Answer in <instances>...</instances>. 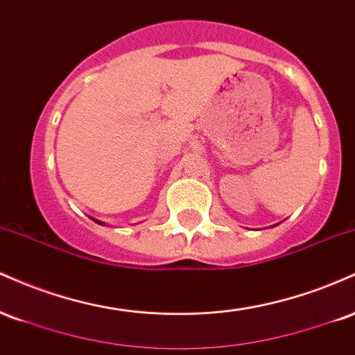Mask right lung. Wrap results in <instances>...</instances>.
Returning <instances> with one entry per match:
<instances>
[{"label": "right lung", "instance_id": "1", "mask_svg": "<svg viewBox=\"0 0 355 355\" xmlns=\"http://www.w3.org/2000/svg\"><path fill=\"white\" fill-rule=\"evenodd\" d=\"M95 222H96V223H100V225H105V223H103V222H100V220H95Z\"/></svg>", "mask_w": 355, "mask_h": 355}]
</instances>
